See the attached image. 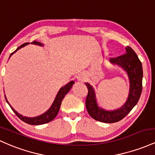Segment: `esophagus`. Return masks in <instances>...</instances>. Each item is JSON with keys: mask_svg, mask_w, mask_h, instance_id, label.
Listing matches in <instances>:
<instances>
[{"mask_svg": "<svg viewBox=\"0 0 155 155\" xmlns=\"http://www.w3.org/2000/svg\"><path fill=\"white\" fill-rule=\"evenodd\" d=\"M77 79L78 81H81V82H83V81H85V75L83 74H78V77H77Z\"/></svg>", "mask_w": 155, "mask_h": 155, "instance_id": "esophagus-1", "label": "esophagus"}]
</instances>
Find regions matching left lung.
Returning a JSON list of instances; mask_svg holds the SVG:
<instances>
[{"mask_svg":"<svg viewBox=\"0 0 155 155\" xmlns=\"http://www.w3.org/2000/svg\"><path fill=\"white\" fill-rule=\"evenodd\" d=\"M125 53L116 58H111L109 61L112 64L121 67L127 74L130 81V91L127 100L124 105L114 110H106L97 104L96 94L92 86L86 83L88 95L86 106L88 114L97 121L105 123H114L120 121L127 115L138 103L142 91L143 68L138 55L130 47L125 48Z\"/></svg>","mask_w":155,"mask_h":155,"instance_id":"left-lung-1","label":"left lung"}]
</instances>
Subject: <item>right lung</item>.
Instances as JSON below:
<instances>
[{
  "label": "right lung",
  "instance_id": "1",
  "mask_svg": "<svg viewBox=\"0 0 155 155\" xmlns=\"http://www.w3.org/2000/svg\"><path fill=\"white\" fill-rule=\"evenodd\" d=\"M28 44H29L28 42H26V43H25V44L22 45L21 46L19 47V48H17V49L15 50V51H14L13 53L10 55L9 58L12 56V55H13L14 53H15V52H17L19 49L23 48V47H25V45H28ZM32 44L39 45V46H43V45L41 44V42H39V41H33ZM74 82L73 81H70V82L67 83V85H65L64 86L61 87V88H60V90L58 91V94H57L56 97H55V98L54 100V102H53V103L52 104L51 107H50V108L46 111V112L44 113V114H41V115H40L39 116H36V117H32V118L26 117V116H22L21 114H18V113H17V111L15 110L11 105H10V104L8 103V102L7 99H6V96H5V99H6L7 103L9 105L10 107H11L12 110L15 112V114H16V115L18 116V118H20V119H21L22 121H24V122L27 123V124H31V125L44 124H46V123L50 122V121H51L52 120H53L55 119V116H56L57 114H58L59 109H60L62 100H63V99L64 98V97H65V95L67 94L68 93L69 91H70L71 88H72V85L74 84Z\"/></svg>",
  "mask_w": 155,
  "mask_h": 155
}]
</instances>
